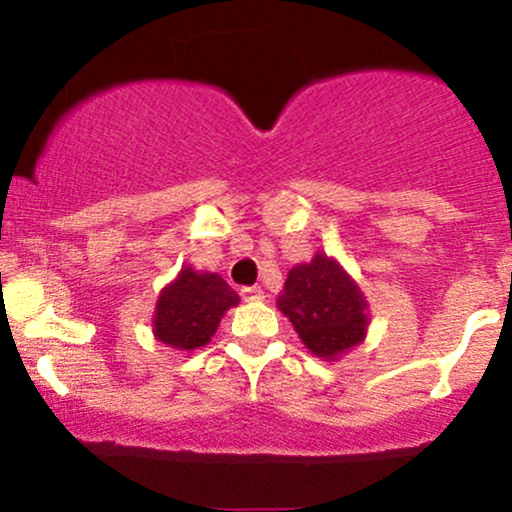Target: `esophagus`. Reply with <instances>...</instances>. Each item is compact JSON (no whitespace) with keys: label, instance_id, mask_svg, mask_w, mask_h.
Returning a JSON list of instances; mask_svg holds the SVG:
<instances>
[{"label":"esophagus","instance_id":"34e87169","mask_svg":"<svg viewBox=\"0 0 512 512\" xmlns=\"http://www.w3.org/2000/svg\"><path fill=\"white\" fill-rule=\"evenodd\" d=\"M240 296H243V301H262L264 298V291L260 289V286H243L240 289Z\"/></svg>","mask_w":512,"mask_h":512}]
</instances>
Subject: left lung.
<instances>
[{"label": "left lung", "mask_w": 512, "mask_h": 512, "mask_svg": "<svg viewBox=\"0 0 512 512\" xmlns=\"http://www.w3.org/2000/svg\"><path fill=\"white\" fill-rule=\"evenodd\" d=\"M276 305L296 327L310 354L325 361L346 354L366 337V296L342 264L322 252L291 269Z\"/></svg>", "instance_id": "left-lung-1"}]
</instances>
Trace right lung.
<instances>
[{
  "instance_id": "obj_1",
  "label": "right lung",
  "mask_w": 512,
  "mask_h": 512,
  "mask_svg": "<svg viewBox=\"0 0 512 512\" xmlns=\"http://www.w3.org/2000/svg\"><path fill=\"white\" fill-rule=\"evenodd\" d=\"M238 305V293L219 274L182 267L156 301L154 337L178 351L209 344L223 313Z\"/></svg>"
}]
</instances>
